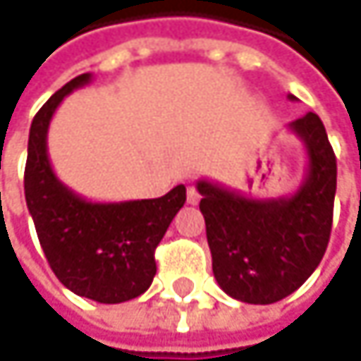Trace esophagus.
I'll return each mask as SVG.
<instances>
[{
    "label": "esophagus",
    "mask_w": 361,
    "mask_h": 361,
    "mask_svg": "<svg viewBox=\"0 0 361 361\" xmlns=\"http://www.w3.org/2000/svg\"><path fill=\"white\" fill-rule=\"evenodd\" d=\"M185 198H188V204H198V202H200V194H198V190H196L194 185L188 188Z\"/></svg>",
    "instance_id": "obj_1"
}]
</instances>
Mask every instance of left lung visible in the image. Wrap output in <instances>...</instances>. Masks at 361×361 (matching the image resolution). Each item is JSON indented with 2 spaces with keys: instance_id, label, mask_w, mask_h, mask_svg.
Returning <instances> with one entry per match:
<instances>
[{
  "instance_id": "obj_1",
  "label": "left lung",
  "mask_w": 361,
  "mask_h": 361,
  "mask_svg": "<svg viewBox=\"0 0 361 361\" xmlns=\"http://www.w3.org/2000/svg\"><path fill=\"white\" fill-rule=\"evenodd\" d=\"M288 100L297 98L288 94ZM288 127L307 152V171L295 194L249 198L217 181L196 183L213 276L243 303L269 305L288 297L314 274L328 247L336 159L316 112Z\"/></svg>"
}]
</instances>
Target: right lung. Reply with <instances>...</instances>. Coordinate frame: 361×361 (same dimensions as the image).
<instances>
[{
    "instance_id": "obj_1",
    "label": "right lung",
    "mask_w": 361,
    "mask_h": 361,
    "mask_svg": "<svg viewBox=\"0 0 361 361\" xmlns=\"http://www.w3.org/2000/svg\"><path fill=\"white\" fill-rule=\"evenodd\" d=\"M90 81V73L75 77L35 114L25 198L56 278L79 297L123 303L150 288L157 274L154 249L185 202V185H176L161 198L94 202L58 180L47 157L49 121L71 92Z\"/></svg>"
}]
</instances>
